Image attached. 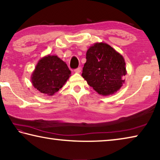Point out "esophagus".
Instances as JSON below:
<instances>
[{"instance_id":"esophagus-1","label":"esophagus","mask_w":160,"mask_h":160,"mask_svg":"<svg viewBox=\"0 0 160 160\" xmlns=\"http://www.w3.org/2000/svg\"><path fill=\"white\" fill-rule=\"evenodd\" d=\"M74 71H75V72H78V73H79V72H81V68H80V67H78V68H77L76 69H75V70H74Z\"/></svg>"}]
</instances>
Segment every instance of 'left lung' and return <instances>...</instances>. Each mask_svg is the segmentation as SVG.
Masks as SVG:
<instances>
[{
	"label": "left lung",
	"mask_w": 160,
	"mask_h": 160,
	"mask_svg": "<svg viewBox=\"0 0 160 160\" xmlns=\"http://www.w3.org/2000/svg\"><path fill=\"white\" fill-rule=\"evenodd\" d=\"M82 76L102 95H109L124 82L126 63L123 56L104 43H97L87 51Z\"/></svg>",
	"instance_id": "obj_1"
}]
</instances>
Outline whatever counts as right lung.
Returning a JSON list of instances; mask_svg holds the SVG:
<instances>
[{"label": "right lung", "mask_w": 160, "mask_h": 160, "mask_svg": "<svg viewBox=\"0 0 160 160\" xmlns=\"http://www.w3.org/2000/svg\"><path fill=\"white\" fill-rule=\"evenodd\" d=\"M70 75V70L65 62L56 56H48L37 63L32 82L42 93L53 95L63 87Z\"/></svg>", "instance_id": "1"}]
</instances>
